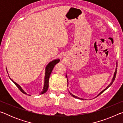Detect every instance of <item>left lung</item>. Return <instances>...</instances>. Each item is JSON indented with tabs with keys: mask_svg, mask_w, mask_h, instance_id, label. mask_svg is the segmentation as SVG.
<instances>
[{
	"mask_svg": "<svg viewBox=\"0 0 123 123\" xmlns=\"http://www.w3.org/2000/svg\"><path fill=\"white\" fill-rule=\"evenodd\" d=\"M117 64H116V69H115V71H114V74H113V78H112V80H111V82H110V84L108 85V86L106 87V88L104 89H103V91H102L101 92H100L98 94L97 96H96V97H97L98 96H99V95H100L102 93H103L104 91H105V90H106V89L109 88V87H110V86H111V85L112 84V83L113 82V81H114V79H115V78H116V73H117ZM66 78H67V82H68V78H67V74H66ZM69 92V93L70 94H71V95L72 96H73V97H74V98H77V99H81V100H84L85 99H84V98H79V97H77V96H76V95H74V94H73L72 93H71L70 92ZM85 100H86V99H85Z\"/></svg>",
	"mask_w": 123,
	"mask_h": 123,
	"instance_id": "1",
	"label": "left lung"
}]
</instances>
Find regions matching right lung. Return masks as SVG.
Returning <instances> with one entry per match:
<instances>
[{"label":"right lung","mask_w":123,"mask_h":123,"mask_svg":"<svg viewBox=\"0 0 123 123\" xmlns=\"http://www.w3.org/2000/svg\"><path fill=\"white\" fill-rule=\"evenodd\" d=\"M60 60L59 59L54 60H53V61H51L49 63L47 64V66L45 67L44 86H43V88L42 89V91L41 92L39 93V94H44V93H45L47 91L48 89V87H49V78H50V74H51V72H52V70H53V68L54 67V66H55L57 63H59V62H60ZM7 72L8 73L7 70ZM9 78L10 79V80H11L13 82L14 84H15L16 86L20 89V91H21L22 93H23L24 94H28L26 93V92H25V91L22 88V87L20 86L19 84H18L17 82H14V81L12 80V79L11 78H10V76H9ZM28 95H30V94H28Z\"/></svg>","instance_id":"add662e5"}]
</instances>
